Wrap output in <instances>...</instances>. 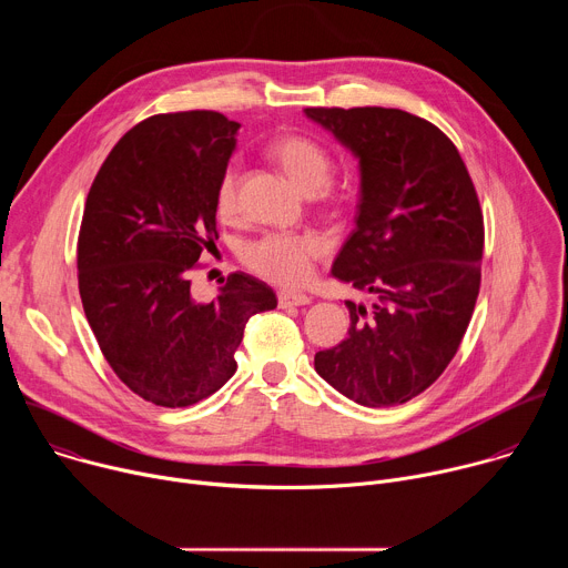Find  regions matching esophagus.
<instances>
[{"mask_svg":"<svg viewBox=\"0 0 568 568\" xmlns=\"http://www.w3.org/2000/svg\"><path fill=\"white\" fill-rule=\"evenodd\" d=\"M312 298L303 292H292V290H281L278 292V305L281 307H292V305H307Z\"/></svg>","mask_w":568,"mask_h":568,"instance_id":"34e87169","label":"esophagus"}]
</instances>
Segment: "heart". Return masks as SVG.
Wrapping results in <instances>:
<instances>
[{"label": "heart", "mask_w": 568, "mask_h": 568, "mask_svg": "<svg viewBox=\"0 0 568 568\" xmlns=\"http://www.w3.org/2000/svg\"><path fill=\"white\" fill-rule=\"evenodd\" d=\"M272 156L278 161L281 169L305 191L318 193L331 184L335 164L331 152L318 141L301 134L283 136L272 145ZM237 184L240 166L229 164L215 186V211L222 217H231L237 211ZM328 245L318 233L312 231H270L242 247V263L254 274L281 283L298 285L305 283L314 263L326 254Z\"/></svg>", "instance_id": "b5f03b06"}]
</instances>
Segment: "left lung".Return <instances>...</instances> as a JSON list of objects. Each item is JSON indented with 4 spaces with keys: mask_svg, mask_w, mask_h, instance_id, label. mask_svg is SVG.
<instances>
[{
    "mask_svg": "<svg viewBox=\"0 0 568 568\" xmlns=\"http://www.w3.org/2000/svg\"><path fill=\"white\" fill-rule=\"evenodd\" d=\"M357 159V226L333 276L375 296L346 301L348 337L314 355L316 373L362 407H395L454 359L480 287L483 213L456 145L393 108H305Z\"/></svg>",
    "mask_w": 568,
    "mask_h": 568,
    "instance_id": "1",
    "label": "left lung"
}]
</instances>
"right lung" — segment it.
I'll list each match as a JSON object with an SVG mask.
<instances>
[{
    "mask_svg": "<svg viewBox=\"0 0 568 568\" xmlns=\"http://www.w3.org/2000/svg\"><path fill=\"white\" fill-rule=\"evenodd\" d=\"M240 123L220 112L154 114L112 148L78 233V290L116 377L156 407H191L235 373L247 321L276 307L242 272L217 298L191 296V272L215 245V186Z\"/></svg>",
    "mask_w": 568,
    "mask_h": 568,
    "instance_id": "1",
    "label": "right lung"
}]
</instances>
